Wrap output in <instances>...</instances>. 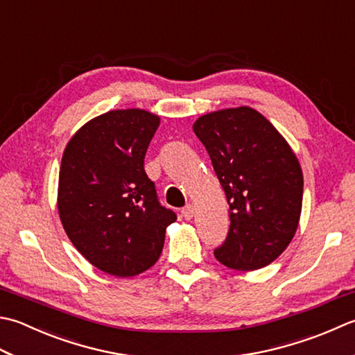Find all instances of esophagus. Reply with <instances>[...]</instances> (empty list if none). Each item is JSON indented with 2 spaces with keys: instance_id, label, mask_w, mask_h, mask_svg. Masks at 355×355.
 <instances>
[{
  "instance_id": "34e87169",
  "label": "esophagus",
  "mask_w": 355,
  "mask_h": 355,
  "mask_svg": "<svg viewBox=\"0 0 355 355\" xmlns=\"http://www.w3.org/2000/svg\"><path fill=\"white\" fill-rule=\"evenodd\" d=\"M182 214H183V217H184L186 220H191V218L193 217V214H196V207H193L192 205H187V206L183 207Z\"/></svg>"
}]
</instances>
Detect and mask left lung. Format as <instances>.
I'll return each mask as SVG.
<instances>
[{
  "label": "left lung",
  "mask_w": 355,
  "mask_h": 355,
  "mask_svg": "<svg viewBox=\"0 0 355 355\" xmlns=\"http://www.w3.org/2000/svg\"><path fill=\"white\" fill-rule=\"evenodd\" d=\"M192 128L229 205L231 226L215 259L235 270L268 266L288 248L300 221L298 158L269 120L249 106L201 115Z\"/></svg>",
  "instance_id": "8db88e82"
}]
</instances>
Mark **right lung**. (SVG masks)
Wrapping results in <instances>:
<instances>
[{"label": "right lung", "mask_w": 355, "mask_h": 355, "mask_svg": "<svg viewBox=\"0 0 355 355\" xmlns=\"http://www.w3.org/2000/svg\"><path fill=\"white\" fill-rule=\"evenodd\" d=\"M159 116L116 109L75 132L61 158L58 214L69 240L85 259L114 277L154 266L166 227L177 215L157 198L144 155Z\"/></svg>", "instance_id": "obj_1"}]
</instances>
